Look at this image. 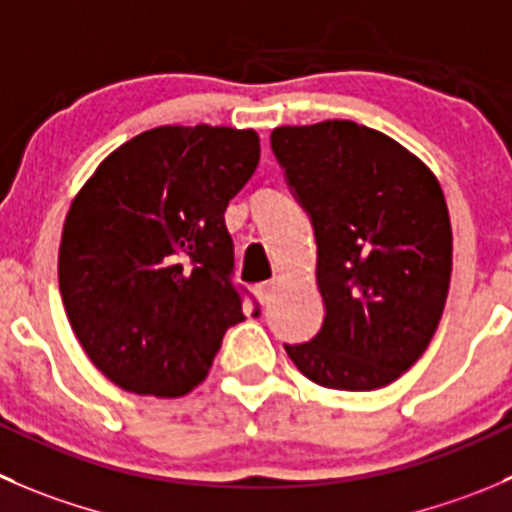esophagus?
<instances>
[{"mask_svg":"<svg viewBox=\"0 0 512 512\" xmlns=\"http://www.w3.org/2000/svg\"><path fill=\"white\" fill-rule=\"evenodd\" d=\"M255 295L262 305H267V302L272 300V295H275V282H260V285L255 287Z\"/></svg>","mask_w":512,"mask_h":512,"instance_id":"1","label":"esophagus"}]
</instances>
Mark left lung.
<instances>
[{"label": "left lung", "mask_w": 512, "mask_h": 512, "mask_svg": "<svg viewBox=\"0 0 512 512\" xmlns=\"http://www.w3.org/2000/svg\"><path fill=\"white\" fill-rule=\"evenodd\" d=\"M272 152L317 242L325 317L285 345L322 388L375 390L428 350L445 310L453 232L433 172L382 132L327 119L277 127Z\"/></svg>", "instance_id": "8db88e82"}]
</instances>
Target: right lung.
I'll use <instances>...</instances> for the list:
<instances>
[{
    "label": "right lung",
    "mask_w": 512,
    "mask_h": 512,
    "mask_svg": "<svg viewBox=\"0 0 512 512\" xmlns=\"http://www.w3.org/2000/svg\"><path fill=\"white\" fill-rule=\"evenodd\" d=\"M257 165L252 130L157 127L112 152L74 197L59 292L89 360L122 390L187 395L245 320L225 210Z\"/></svg>",
    "instance_id": "add662e5"
}]
</instances>
